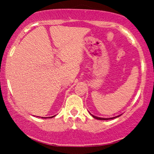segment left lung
Segmentation results:
<instances>
[{"instance_id": "8db88e82", "label": "left lung", "mask_w": 154, "mask_h": 154, "mask_svg": "<svg viewBox=\"0 0 154 154\" xmlns=\"http://www.w3.org/2000/svg\"><path fill=\"white\" fill-rule=\"evenodd\" d=\"M90 114H91V113H90ZM91 116H93V118H95V119H99V120H109V119H114V118L119 117V116H114V117H111V118H100V117H98V116H96L93 115V114H91Z\"/></svg>"}]
</instances>
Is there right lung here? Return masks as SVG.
Masks as SVG:
<instances>
[{
	"mask_svg": "<svg viewBox=\"0 0 154 154\" xmlns=\"http://www.w3.org/2000/svg\"><path fill=\"white\" fill-rule=\"evenodd\" d=\"M54 116H51V117H49V118H52V117H54Z\"/></svg>",
	"mask_w": 154,
	"mask_h": 154,
	"instance_id": "1",
	"label": "right lung"
}]
</instances>
